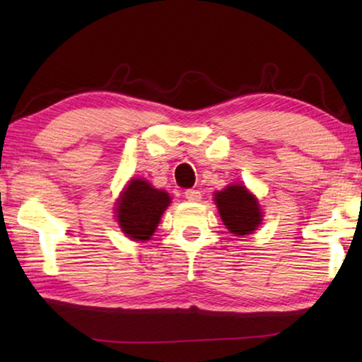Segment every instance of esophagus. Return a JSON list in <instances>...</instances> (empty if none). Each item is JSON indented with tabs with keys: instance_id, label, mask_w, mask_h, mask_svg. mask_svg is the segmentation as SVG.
Instances as JSON below:
<instances>
[{
	"instance_id": "obj_1",
	"label": "esophagus",
	"mask_w": 362,
	"mask_h": 362,
	"mask_svg": "<svg viewBox=\"0 0 362 362\" xmlns=\"http://www.w3.org/2000/svg\"><path fill=\"white\" fill-rule=\"evenodd\" d=\"M185 198L192 201V203H198V201H201V192H198V189H187Z\"/></svg>"
}]
</instances>
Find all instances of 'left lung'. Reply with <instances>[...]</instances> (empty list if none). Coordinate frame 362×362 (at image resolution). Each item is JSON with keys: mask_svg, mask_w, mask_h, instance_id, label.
I'll list each match as a JSON object with an SVG mask.
<instances>
[{"mask_svg": "<svg viewBox=\"0 0 362 362\" xmlns=\"http://www.w3.org/2000/svg\"><path fill=\"white\" fill-rule=\"evenodd\" d=\"M223 225L235 236L254 233L263 220V214L255 196L241 183H233L214 193Z\"/></svg>", "mask_w": 362, "mask_h": 362, "instance_id": "8db88e82", "label": "left lung"}]
</instances>
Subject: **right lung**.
I'll return each mask as SVG.
<instances>
[{
    "instance_id": "right-lung-1",
    "label": "right lung",
    "mask_w": 362,
    "mask_h": 362,
    "mask_svg": "<svg viewBox=\"0 0 362 362\" xmlns=\"http://www.w3.org/2000/svg\"><path fill=\"white\" fill-rule=\"evenodd\" d=\"M169 204L170 196L164 189L153 188L144 179H132L116 203V220L127 238L148 241Z\"/></svg>"
}]
</instances>
